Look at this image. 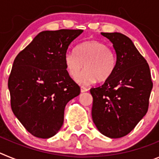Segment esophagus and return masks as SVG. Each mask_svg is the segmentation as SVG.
Instances as JSON below:
<instances>
[{"label":"esophagus","mask_w":159,"mask_h":159,"mask_svg":"<svg viewBox=\"0 0 159 159\" xmlns=\"http://www.w3.org/2000/svg\"><path fill=\"white\" fill-rule=\"evenodd\" d=\"M88 88H84V87H81V88H80V92H82V93H84V92H88Z\"/></svg>","instance_id":"obj_1"}]
</instances>
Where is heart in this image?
<instances>
[{
	"label": "heart",
	"mask_w": 159,
	"mask_h": 159,
	"mask_svg": "<svg viewBox=\"0 0 159 159\" xmlns=\"http://www.w3.org/2000/svg\"><path fill=\"white\" fill-rule=\"evenodd\" d=\"M67 73L75 78L83 66L86 69L76 77L78 84L88 86L98 80H107L115 71L116 60L113 51L106 43L96 40H88L77 46L75 52H67L64 56Z\"/></svg>",
	"instance_id": "heart-1"
}]
</instances>
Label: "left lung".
I'll use <instances>...</instances> for the list:
<instances>
[{"mask_svg": "<svg viewBox=\"0 0 159 159\" xmlns=\"http://www.w3.org/2000/svg\"><path fill=\"white\" fill-rule=\"evenodd\" d=\"M113 43L115 71L102 86L90 90L92 116L103 135L118 139L129 134L148 110L153 88L150 67L132 40L119 32H101Z\"/></svg>", "mask_w": 159, "mask_h": 159, "instance_id": "8db88e82", "label": "left lung"}]
</instances>
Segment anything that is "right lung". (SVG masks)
<instances>
[{"label":"right lung","instance_id":"add662e5","mask_svg":"<svg viewBox=\"0 0 159 159\" xmlns=\"http://www.w3.org/2000/svg\"><path fill=\"white\" fill-rule=\"evenodd\" d=\"M81 29L40 32L14 60L8 87L13 114L35 137L48 139L64 123L66 104L80 93L64 56Z\"/></svg>","mask_w":159,"mask_h":159}]
</instances>
